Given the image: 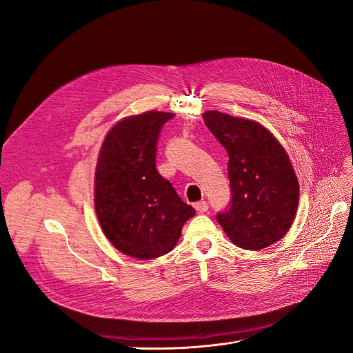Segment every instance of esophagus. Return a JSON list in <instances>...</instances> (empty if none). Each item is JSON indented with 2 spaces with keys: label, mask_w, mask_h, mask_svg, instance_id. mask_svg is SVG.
Here are the masks:
<instances>
[{
  "label": "esophagus",
  "mask_w": 353,
  "mask_h": 353,
  "mask_svg": "<svg viewBox=\"0 0 353 353\" xmlns=\"http://www.w3.org/2000/svg\"><path fill=\"white\" fill-rule=\"evenodd\" d=\"M194 208H196V210H197L199 213H205V212H208L209 205H208V201L201 200V201H197V203H196Z\"/></svg>",
  "instance_id": "esophagus-1"
}]
</instances>
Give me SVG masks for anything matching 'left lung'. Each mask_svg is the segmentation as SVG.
Wrapping results in <instances>:
<instances>
[{
	"label": "left lung",
	"instance_id": "1",
	"mask_svg": "<svg viewBox=\"0 0 353 353\" xmlns=\"http://www.w3.org/2000/svg\"><path fill=\"white\" fill-rule=\"evenodd\" d=\"M209 131L225 148L231 201L216 213L230 240L245 250H261L290 228L299 203V183L281 144L262 125L210 110Z\"/></svg>",
	"mask_w": 353,
	"mask_h": 353
}]
</instances>
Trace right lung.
<instances>
[{
    "label": "right lung",
    "instance_id": "right-lung-1",
    "mask_svg": "<svg viewBox=\"0 0 353 353\" xmlns=\"http://www.w3.org/2000/svg\"><path fill=\"white\" fill-rule=\"evenodd\" d=\"M172 113L145 112L116 123L105 137L95 169V212L117 250L153 259L175 248L196 210L157 172L160 131Z\"/></svg>",
    "mask_w": 353,
    "mask_h": 353
}]
</instances>
